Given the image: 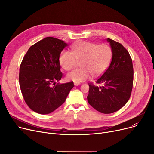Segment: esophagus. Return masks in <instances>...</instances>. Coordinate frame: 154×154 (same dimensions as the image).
<instances>
[{"instance_id": "1", "label": "esophagus", "mask_w": 154, "mask_h": 154, "mask_svg": "<svg viewBox=\"0 0 154 154\" xmlns=\"http://www.w3.org/2000/svg\"><path fill=\"white\" fill-rule=\"evenodd\" d=\"M80 84L79 83V82H74V85H75V86H78V85H79Z\"/></svg>"}]
</instances>
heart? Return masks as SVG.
Masks as SVG:
<instances>
[{
  "instance_id": "heart-1",
  "label": "heart",
  "mask_w": 154,
  "mask_h": 154,
  "mask_svg": "<svg viewBox=\"0 0 154 154\" xmlns=\"http://www.w3.org/2000/svg\"><path fill=\"white\" fill-rule=\"evenodd\" d=\"M110 47L106 44L97 45L82 41L74 45L72 52L63 51L59 57L62 67L67 71L74 68L80 61V69H75L67 74V78L75 82L85 81L92 74L97 76L106 70L112 58Z\"/></svg>"
}]
</instances>
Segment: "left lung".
I'll return each mask as SVG.
<instances>
[{
	"label": "left lung",
	"mask_w": 154,
	"mask_h": 154,
	"mask_svg": "<svg viewBox=\"0 0 154 154\" xmlns=\"http://www.w3.org/2000/svg\"><path fill=\"white\" fill-rule=\"evenodd\" d=\"M111 47L112 59L108 69L96 80L100 85L89 83L88 103L102 114H112L123 107L130 99L133 87L132 60L121 44L107 39Z\"/></svg>",
	"instance_id": "8db88e82"
}]
</instances>
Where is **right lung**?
Returning a JSON list of instances; mask_svg holds the SVG:
<instances>
[{"instance_id":"right-lung-1","label":"right lung","mask_w":154,"mask_h":154,"mask_svg":"<svg viewBox=\"0 0 154 154\" xmlns=\"http://www.w3.org/2000/svg\"><path fill=\"white\" fill-rule=\"evenodd\" d=\"M67 45L48 37L32 45L22 59L19 77L21 92L29 107L38 114H48L59 108L74 86L73 82L55 84L63 75L59 57Z\"/></svg>"}]
</instances>
